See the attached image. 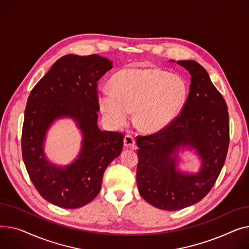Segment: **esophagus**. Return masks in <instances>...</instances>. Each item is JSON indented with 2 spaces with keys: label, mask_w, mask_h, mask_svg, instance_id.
<instances>
[{
  "label": "esophagus",
  "mask_w": 249,
  "mask_h": 249,
  "mask_svg": "<svg viewBox=\"0 0 249 249\" xmlns=\"http://www.w3.org/2000/svg\"><path fill=\"white\" fill-rule=\"evenodd\" d=\"M135 144H136V141H135L133 136L126 135L124 137V147H126V148H134Z\"/></svg>",
  "instance_id": "obj_1"
}]
</instances>
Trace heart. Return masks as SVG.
Returning <instances> with one entry per match:
<instances>
[{"label": "heart", "instance_id": "1", "mask_svg": "<svg viewBox=\"0 0 249 249\" xmlns=\"http://www.w3.org/2000/svg\"><path fill=\"white\" fill-rule=\"evenodd\" d=\"M111 88L97 91L100 110L107 121L120 127L135 109V124L153 134L172 124L181 113L188 94L185 80L158 69L127 68L111 78Z\"/></svg>", "mask_w": 249, "mask_h": 249}]
</instances>
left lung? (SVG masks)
Instances as JSON below:
<instances>
[{"label": "left lung", "instance_id": "8db88e82", "mask_svg": "<svg viewBox=\"0 0 249 249\" xmlns=\"http://www.w3.org/2000/svg\"><path fill=\"white\" fill-rule=\"evenodd\" d=\"M177 63L191 75L180 115L158 133L137 139L139 192L153 206L167 211L194 205L209 193L225 163L229 145L226 102L207 71L193 60ZM180 147L196 150L201 160L198 173L177 169Z\"/></svg>", "mask_w": 249, "mask_h": 249}]
</instances>
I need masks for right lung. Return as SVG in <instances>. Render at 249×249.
Listing matches in <instances>:
<instances>
[{
    "mask_svg": "<svg viewBox=\"0 0 249 249\" xmlns=\"http://www.w3.org/2000/svg\"><path fill=\"white\" fill-rule=\"evenodd\" d=\"M111 68V61L96 54L65 55L28 97L22 129L24 164L39 194L58 207L75 209L91 202L106 169L122 153L124 135L97 125V81ZM61 117L74 119L83 134L78 159L64 167L51 164L43 153L48 128Z\"/></svg>",
    "mask_w": 249,
    "mask_h": 249,
    "instance_id": "add662e5",
    "label": "right lung"
}]
</instances>
